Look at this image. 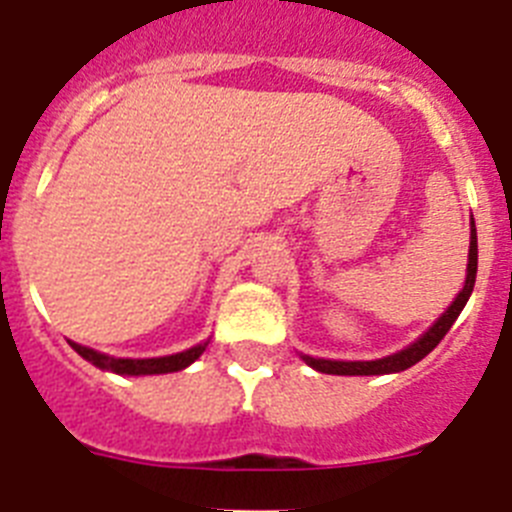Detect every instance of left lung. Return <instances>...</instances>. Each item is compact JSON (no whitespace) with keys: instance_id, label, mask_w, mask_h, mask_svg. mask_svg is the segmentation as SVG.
Listing matches in <instances>:
<instances>
[{"instance_id":"1","label":"left lung","mask_w":512,"mask_h":512,"mask_svg":"<svg viewBox=\"0 0 512 512\" xmlns=\"http://www.w3.org/2000/svg\"><path fill=\"white\" fill-rule=\"evenodd\" d=\"M474 279H477V228H474V220H472V235H469V264H467V279H464V287H461L456 300L449 305V310L443 312L441 318H438L431 328L425 330L418 341L410 343V346L402 348V351H397V354L384 356V359H374V361H330V359H312V356H302V361H305L307 366H312V369H318V372L341 374V377H369V374L405 372V369H410V366L418 364L420 359H425V356L431 354L433 348L441 343V338L449 333L454 320L459 318V312L464 310V305H467L469 295H472Z\"/></svg>"}]
</instances>
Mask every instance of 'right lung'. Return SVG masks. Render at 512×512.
<instances>
[{
	"instance_id": "obj_1",
	"label": "right lung",
	"mask_w": 512,
	"mask_h": 512,
	"mask_svg": "<svg viewBox=\"0 0 512 512\" xmlns=\"http://www.w3.org/2000/svg\"><path fill=\"white\" fill-rule=\"evenodd\" d=\"M74 351L79 356H84L87 361H92L94 366L104 369V372H115V374H128V377H140V374H169V372H182L187 369L192 361H197L202 356V351L207 348L205 343H197V346L187 348L182 354H171V356H158V359H115V356L99 354L94 348L79 346V343L71 341Z\"/></svg>"
}]
</instances>
